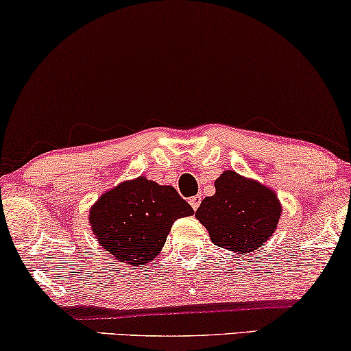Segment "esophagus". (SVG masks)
Masks as SVG:
<instances>
[{"label": "esophagus", "instance_id": "esophagus-1", "mask_svg": "<svg viewBox=\"0 0 351 351\" xmlns=\"http://www.w3.org/2000/svg\"><path fill=\"white\" fill-rule=\"evenodd\" d=\"M189 203H191L193 211H197L198 206H200V203H202V197L200 195H193V197L189 198Z\"/></svg>", "mask_w": 351, "mask_h": 351}]
</instances>
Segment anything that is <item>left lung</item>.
<instances>
[{
    "mask_svg": "<svg viewBox=\"0 0 351 351\" xmlns=\"http://www.w3.org/2000/svg\"><path fill=\"white\" fill-rule=\"evenodd\" d=\"M216 193L203 198L195 217L219 247L245 255L268 241L279 223L282 206L274 191L227 170L217 178Z\"/></svg>",
    "mask_w": 351,
    "mask_h": 351,
    "instance_id": "obj_1",
    "label": "left lung"
}]
</instances>
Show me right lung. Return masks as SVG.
Returning <instances> with one entry per match:
<instances>
[{
	"mask_svg": "<svg viewBox=\"0 0 351 351\" xmlns=\"http://www.w3.org/2000/svg\"><path fill=\"white\" fill-rule=\"evenodd\" d=\"M192 214L175 187L140 176L102 193L91 206L90 223L114 260L138 266L158 257L176 219Z\"/></svg>",
	"mask_w": 351,
	"mask_h": 351,
	"instance_id": "obj_1",
	"label": "right lung"
}]
</instances>
